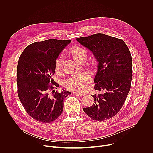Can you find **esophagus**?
<instances>
[{
  "label": "esophagus",
  "mask_w": 153,
  "mask_h": 153,
  "mask_svg": "<svg viewBox=\"0 0 153 153\" xmlns=\"http://www.w3.org/2000/svg\"><path fill=\"white\" fill-rule=\"evenodd\" d=\"M73 94H75V95H77V96H83L85 95V94H83V93H77V92H73Z\"/></svg>",
  "instance_id": "esophagus-1"
}]
</instances>
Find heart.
Masks as SVG:
<instances>
[{
  "instance_id": "obj_1",
  "label": "heart",
  "mask_w": 153,
  "mask_h": 153,
  "mask_svg": "<svg viewBox=\"0 0 153 153\" xmlns=\"http://www.w3.org/2000/svg\"><path fill=\"white\" fill-rule=\"evenodd\" d=\"M70 52L74 59L79 61H83L87 57V51L81 47L74 46L70 49ZM63 62V56L60 54L55 62V70L57 73L62 72ZM91 79L92 77L89 73L82 71L67 78L64 80L63 85L68 90L82 92L86 90Z\"/></svg>"
}]
</instances>
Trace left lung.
Masks as SVG:
<instances>
[{"instance_id":"8db88e82","label":"left lung","mask_w":153,"mask_h":153,"mask_svg":"<svg viewBox=\"0 0 153 153\" xmlns=\"http://www.w3.org/2000/svg\"><path fill=\"white\" fill-rule=\"evenodd\" d=\"M76 40L91 51L99 62L94 89L104 91L93 95V105L83 110L94 120L110 119L120 110L131 88L133 76L130 51L123 40L102 33Z\"/></svg>"}]
</instances>
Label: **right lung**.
Listing matches in <instances>:
<instances>
[{
  "label": "right lung",
  "instance_id": "obj_1",
  "mask_svg": "<svg viewBox=\"0 0 153 153\" xmlns=\"http://www.w3.org/2000/svg\"><path fill=\"white\" fill-rule=\"evenodd\" d=\"M71 42L51 39L34 42L19 59L17 94L27 113L39 122L51 123L57 119L65 98L71 94L56 91L59 85L52 78L56 59Z\"/></svg>",
  "mask_w": 153,
  "mask_h": 153
}]
</instances>
